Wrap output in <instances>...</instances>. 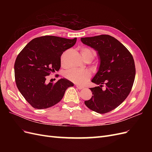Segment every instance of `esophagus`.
<instances>
[{
	"instance_id": "34e87169",
	"label": "esophagus",
	"mask_w": 152,
	"mask_h": 152,
	"mask_svg": "<svg viewBox=\"0 0 152 152\" xmlns=\"http://www.w3.org/2000/svg\"><path fill=\"white\" fill-rule=\"evenodd\" d=\"M75 86L77 87V88L78 89H84V87H82V86H79V85H77V84H76V85H75Z\"/></svg>"
}]
</instances>
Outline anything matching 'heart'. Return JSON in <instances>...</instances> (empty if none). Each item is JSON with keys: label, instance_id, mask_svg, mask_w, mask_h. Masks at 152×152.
<instances>
[{"label": "heart", "instance_id": "heart-1", "mask_svg": "<svg viewBox=\"0 0 152 152\" xmlns=\"http://www.w3.org/2000/svg\"><path fill=\"white\" fill-rule=\"evenodd\" d=\"M80 54L85 59H93L95 56V52L93 49L83 48L80 49ZM65 57L64 55L61 58V65H64L65 63ZM91 77V73L89 70H79L77 69H70L67 70L65 73V77L74 83L77 84H83L85 82L88 80Z\"/></svg>", "mask_w": 152, "mask_h": 152}]
</instances>
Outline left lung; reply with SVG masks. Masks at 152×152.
I'll return each instance as SVG.
<instances>
[{
	"instance_id": "left-lung-1",
	"label": "left lung",
	"mask_w": 152,
	"mask_h": 152,
	"mask_svg": "<svg viewBox=\"0 0 152 152\" xmlns=\"http://www.w3.org/2000/svg\"><path fill=\"white\" fill-rule=\"evenodd\" d=\"M81 41L97 50L100 59L98 72L92 79L99 86L90 89L93 96L84 103L93 111L108 113L130 93L136 75L134 58L121 42L109 35L81 38ZM103 84L105 90L102 89Z\"/></svg>"
}]
</instances>
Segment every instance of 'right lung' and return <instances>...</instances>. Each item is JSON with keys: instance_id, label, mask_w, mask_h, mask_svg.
Segmentation results:
<instances>
[{"instance_id": "right-lung-1", "label": "right lung", "mask_w": 152, "mask_h": 152, "mask_svg": "<svg viewBox=\"0 0 152 152\" xmlns=\"http://www.w3.org/2000/svg\"><path fill=\"white\" fill-rule=\"evenodd\" d=\"M77 38L68 39L45 35L31 40L18 55L15 63L16 86L32 107L45 109L63 98L66 90L73 84L66 79L47 84L46 76L61 67L64 51L73 47Z\"/></svg>"}]
</instances>
